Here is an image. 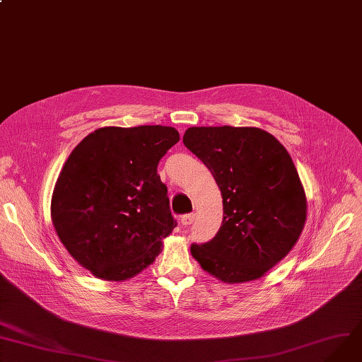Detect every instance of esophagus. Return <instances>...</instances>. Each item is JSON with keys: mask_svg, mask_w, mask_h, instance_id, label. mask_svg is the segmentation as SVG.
<instances>
[{"mask_svg": "<svg viewBox=\"0 0 362 362\" xmlns=\"http://www.w3.org/2000/svg\"><path fill=\"white\" fill-rule=\"evenodd\" d=\"M194 221V214H184V216H181V225L182 226H185V228H188L191 223Z\"/></svg>", "mask_w": 362, "mask_h": 362, "instance_id": "obj_1", "label": "esophagus"}]
</instances>
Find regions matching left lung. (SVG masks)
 I'll return each instance as SVG.
<instances>
[{"instance_id":"left-lung-1","label":"left lung","mask_w":362,"mask_h":362,"mask_svg":"<svg viewBox=\"0 0 362 362\" xmlns=\"http://www.w3.org/2000/svg\"><path fill=\"white\" fill-rule=\"evenodd\" d=\"M182 142L210 170L223 199L216 236L191 255L217 280L254 281L298 240L308 202L287 149L258 127H189Z\"/></svg>"}]
</instances>
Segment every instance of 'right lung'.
<instances>
[{
    "instance_id": "add662e5",
    "label": "right lung",
    "mask_w": 362,
    "mask_h": 362,
    "mask_svg": "<svg viewBox=\"0 0 362 362\" xmlns=\"http://www.w3.org/2000/svg\"><path fill=\"white\" fill-rule=\"evenodd\" d=\"M178 141L168 126H108L71 152L53 188L52 223L94 276L129 280L160 254L177 221L156 168Z\"/></svg>"
}]
</instances>
